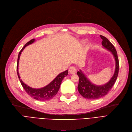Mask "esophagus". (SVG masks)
<instances>
[{"mask_svg": "<svg viewBox=\"0 0 132 132\" xmlns=\"http://www.w3.org/2000/svg\"><path fill=\"white\" fill-rule=\"evenodd\" d=\"M69 72L71 74H74L76 73L77 72V69L76 67H70L69 69Z\"/></svg>", "mask_w": 132, "mask_h": 132, "instance_id": "obj_1", "label": "esophagus"}]
</instances>
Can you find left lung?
<instances>
[{"label": "left lung", "mask_w": 132, "mask_h": 132, "mask_svg": "<svg viewBox=\"0 0 132 132\" xmlns=\"http://www.w3.org/2000/svg\"><path fill=\"white\" fill-rule=\"evenodd\" d=\"M100 37L102 39V46L105 49L111 52L116 62L115 71L110 80L105 84L100 86L95 85L91 82L81 70L77 72V75L79 76L78 90L82 96L87 99H97L106 95L113 86L118 75L119 64L117 51L114 46L106 37L102 35H100Z\"/></svg>", "instance_id": "8db88e82"}]
</instances>
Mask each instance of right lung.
<instances>
[{
	"mask_svg": "<svg viewBox=\"0 0 132 132\" xmlns=\"http://www.w3.org/2000/svg\"><path fill=\"white\" fill-rule=\"evenodd\" d=\"M35 41V39H32L31 40H30L29 42H28L23 47L22 50L19 52L18 58V62H17V73L19 78L20 79V81L21 82V84L22 86H23V88H24L26 90V92L31 97H32L33 98H35V100H39V101H46L49 100L51 98H52L54 96H55V95L57 94L58 92L61 84L62 82V81L63 79V78L65 76L68 75V70L66 71L60 73L59 75L57 76L56 78L54 79L52 82H51L49 84H48L47 86H46L43 88H34L32 87H30L27 85H26L25 83L23 82V81L20 79V77L19 73V60L20 57L21 55V52L25 48L26 46H28L29 45H30L34 43Z\"/></svg>",
	"mask_w": 132,
	"mask_h": 132,
	"instance_id": "1",
	"label": "right lung"
}]
</instances>
